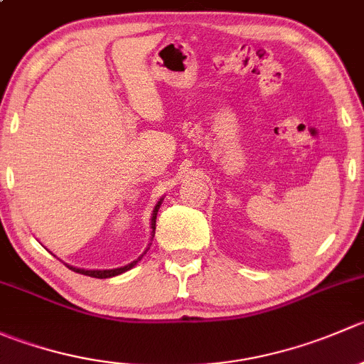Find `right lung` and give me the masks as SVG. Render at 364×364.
<instances>
[{"mask_svg":"<svg viewBox=\"0 0 364 364\" xmlns=\"http://www.w3.org/2000/svg\"><path fill=\"white\" fill-rule=\"evenodd\" d=\"M161 200H164V199H160L159 203H156L155 209H153V215H151V236H153V237H155V229H156V213H159V209H160V205H161ZM146 252H148V248H146ZM146 252L142 253V255L139 257L137 260H134V262L127 264V266H123V267H116V269H80V267H73V266H68V267H70V269H72V271H75V273L86 274V277H93V278H112V277H117V274L124 273V271L132 269V267H134L135 264H137L139 260H141L142 257L146 255Z\"/></svg>","mask_w":364,"mask_h":364,"instance_id":"right-lung-1","label":"right lung"}]
</instances>
